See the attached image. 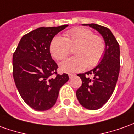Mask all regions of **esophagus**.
Masks as SVG:
<instances>
[{"mask_svg": "<svg viewBox=\"0 0 134 134\" xmlns=\"http://www.w3.org/2000/svg\"><path fill=\"white\" fill-rule=\"evenodd\" d=\"M75 76V75H74V74H69V77H70V79L72 78V77Z\"/></svg>", "mask_w": 134, "mask_h": 134, "instance_id": "obj_1", "label": "esophagus"}]
</instances>
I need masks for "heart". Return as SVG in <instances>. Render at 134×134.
<instances>
[{
	"label": "heart",
	"instance_id": "1",
	"mask_svg": "<svg viewBox=\"0 0 134 134\" xmlns=\"http://www.w3.org/2000/svg\"><path fill=\"white\" fill-rule=\"evenodd\" d=\"M71 48H75V57L67 59L59 64V69L66 73H73L83 70L88 66H97L106 51L105 43L100 36L83 27H77L65 32L64 37H55L50 43V53L57 60L67 57Z\"/></svg>",
	"mask_w": 134,
	"mask_h": 134
}]
</instances>
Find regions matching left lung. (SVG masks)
I'll use <instances>...</instances> for the list:
<instances>
[{
	"label": "left lung",
	"mask_w": 134,
	"mask_h": 134,
	"mask_svg": "<svg viewBox=\"0 0 134 134\" xmlns=\"http://www.w3.org/2000/svg\"><path fill=\"white\" fill-rule=\"evenodd\" d=\"M102 35L106 51L100 63L86 73L77 74L82 80L76 96L80 104L91 110L99 109L109 100L118 81L120 72V46L109 28L96 24H88ZM93 74L91 79L88 77Z\"/></svg>",
	"instance_id": "8db88e82"
}]
</instances>
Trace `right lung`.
<instances>
[{"instance_id": "obj_1", "label": "right lung", "mask_w": 134, "mask_h": 134, "mask_svg": "<svg viewBox=\"0 0 134 134\" xmlns=\"http://www.w3.org/2000/svg\"><path fill=\"white\" fill-rule=\"evenodd\" d=\"M68 26L39 27L25 35L13 54V76L25 102L37 111L55 104L61 87L68 81L66 73L57 74L58 65L50 54L52 39Z\"/></svg>"}]
</instances>
